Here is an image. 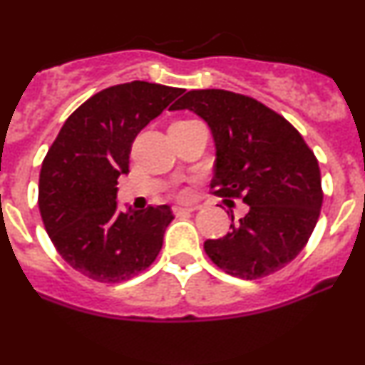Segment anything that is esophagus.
I'll use <instances>...</instances> for the list:
<instances>
[{
    "mask_svg": "<svg viewBox=\"0 0 365 365\" xmlns=\"http://www.w3.org/2000/svg\"><path fill=\"white\" fill-rule=\"evenodd\" d=\"M195 209H199V206H187V207H183V206H175L173 207V212L177 216H180V215H185V212H192V211H195Z\"/></svg>",
    "mask_w": 365,
    "mask_h": 365,
    "instance_id": "1",
    "label": "esophagus"
}]
</instances>
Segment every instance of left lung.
<instances>
[{"instance_id":"obj_1","label":"left lung","mask_w":365,"mask_h":365,"mask_svg":"<svg viewBox=\"0 0 365 365\" xmlns=\"http://www.w3.org/2000/svg\"><path fill=\"white\" fill-rule=\"evenodd\" d=\"M171 111L188 110L207 123L216 148L211 188L242 197L247 215L204 250L217 267L257 279L293 261L312 235L322 204L321 171L302 135L283 116L247 96L188 91Z\"/></svg>"}]
</instances>
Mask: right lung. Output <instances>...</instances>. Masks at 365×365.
Returning <instances> with one entry per match:
<instances>
[{
    "label": "right lung",
    "instance_id": "1",
    "mask_svg": "<svg viewBox=\"0 0 365 365\" xmlns=\"http://www.w3.org/2000/svg\"><path fill=\"white\" fill-rule=\"evenodd\" d=\"M183 89L133 81L108 87L63 123L39 177V209L58 254L101 283L149 267L173 220L171 207L120 211L116 192L128 173L132 142Z\"/></svg>",
    "mask_w": 365,
    "mask_h": 365
}]
</instances>
